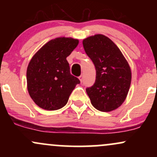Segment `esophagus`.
I'll use <instances>...</instances> for the list:
<instances>
[{
	"instance_id": "34e87169",
	"label": "esophagus",
	"mask_w": 157,
	"mask_h": 157,
	"mask_svg": "<svg viewBox=\"0 0 157 157\" xmlns=\"http://www.w3.org/2000/svg\"><path fill=\"white\" fill-rule=\"evenodd\" d=\"M79 80H80V81L81 82H82V80H83V75H81L80 77H79Z\"/></svg>"
}]
</instances>
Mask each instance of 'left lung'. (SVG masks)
<instances>
[{
    "instance_id": "1",
    "label": "left lung",
    "mask_w": 157,
    "mask_h": 157,
    "mask_svg": "<svg viewBox=\"0 0 157 157\" xmlns=\"http://www.w3.org/2000/svg\"><path fill=\"white\" fill-rule=\"evenodd\" d=\"M82 45L96 69V80L86 93L96 109L113 111L123 103L128 93L130 66L117 46L105 35L90 36L82 40Z\"/></svg>"
}]
</instances>
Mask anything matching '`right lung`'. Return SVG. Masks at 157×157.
<instances>
[{
  "mask_svg": "<svg viewBox=\"0 0 157 157\" xmlns=\"http://www.w3.org/2000/svg\"><path fill=\"white\" fill-rule=\"evenodd\" d=\"M78 44V40L72 37H57L44 44L32 57L26 71L27 89L41 109L55 111L63 108L80 82L70 74L66 60Z\"/></svg>",
  "mask_w": 157,
  "mask_h": 157,
  "instance_id": "obj_1",
  "label": "right lung"
}]
</instances>
